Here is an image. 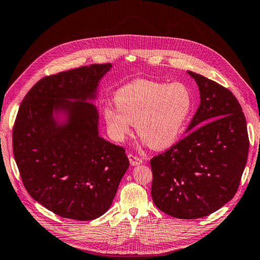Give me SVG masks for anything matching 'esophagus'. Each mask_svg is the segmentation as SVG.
Segmentation results:
<instances>
[{"mask_svg":"<svg viewBox=\"0 0 260 260\" xmlns=\"http://www.w3.org/2000/svg\"><path fill=\"white\" fill-rule=\"evenodd\" d=\"M128 158H129V161H130L131 166H138V165L142 164V159L139 158V157H137V155L132 154V153L128 154Z\"/></svg>","mask_w":260,"mask_h":260,"instance_id":"esophagus-1","label":"esophagus"}]
</instances>
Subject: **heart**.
<instances>
[{
  "label": "heart",
  "mask_w": 260,
  "mask_h": 260,
  "mask_svg": "<svg viewBox=\"0 0 260 260\" xmlns=\"http://www.w3.org/2000/svg\"><path fill=\"white\" fill-rule=\"evenodd\" d=\"M117 106L107 105L103 117L114 140H123L136 121V130L153 149L174 145L191 112L192 95L181 82L137 80L115 92Z\"/></svg>",
  "instance_id": "obj_1"
}]
</instances>
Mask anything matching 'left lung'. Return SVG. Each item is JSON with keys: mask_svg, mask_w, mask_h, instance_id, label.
Returning <instances> with one entry per match:
<instances>
[{"mask_svg": "<svg viewBox=\"0 0 260 260\" xmlns=\"http://www.w3.org/2000/svg\"><path fill=\"white\" fill-rule=\"evenodd\" d=\"M200 105L182 139L150 160L152 200L179 219L215 212L237 192L249 150L246 118L224 86L188 71Z\"/></svg>", "mask_w": 260, "mask_h": 260, "instance_id": "obj_1", "label": "left lung"}]
</instances>
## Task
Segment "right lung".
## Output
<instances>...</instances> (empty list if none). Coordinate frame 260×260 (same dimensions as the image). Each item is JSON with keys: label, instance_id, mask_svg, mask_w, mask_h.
<instances>
[{"label": "right lung", "instance_id": "1", "mask_svg": "<svg viewBox=\"0 0 260 260\" xmlns=\"http://www.w3.org/2000/svg\"><path fill=\"white\" fill-rule=\"evenodd\" d=\"M110 63L44 77L23 99L13 126V153L23 184L50 211L93 220L113 201L129 168L124 148L99 136L95 98ZM63 111L64 124L53 112Z\"/></svg>", "mask_w": 260, "mask_h": 260}]
</instances>
